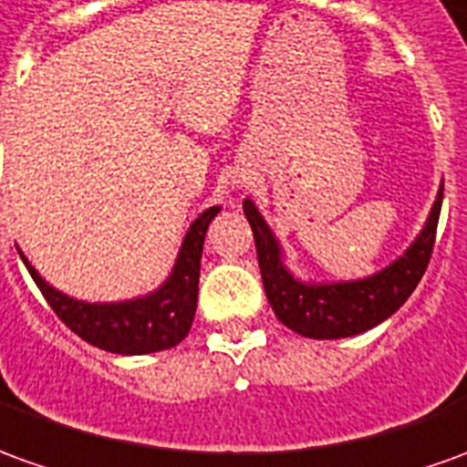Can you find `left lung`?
Masks as SVG:
<instances>
[{"instance_id":"left-lung-1","label":"left lung","mask_w":467,"mask_h":467,"mask_svg":"<svg viewBox=\"0 0 467 467\" xmlns=\"http://www.w3.org/2000/svg\"><path fill=\"white\" fill-rule=\"evenodd\" d=\"M440 208H442V188L437 192V201L422 234L407 249V254L400 256L394 265H389L384 272L358 282L305 285L297 282L287 272V266L282 265L279 244L272 236L262 213L256 211V205L252 201H244V213L254 231L266 300L275 315L289 330L317 340L358 336L384 323L389 315L397 313L407 302L430 265Z\"/></svg>"}]
</instances>
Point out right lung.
Returning <instances> with one entry per match:
<instances>
[{
	"mask_svg": "<svg viewBox=\"0 0 467 467\" xmlns=\"http://www.w3.org/2000/svg\"><path fill=\"white\" fill-rule=\"evenodd\" d=\"M221 205L202 211L182 241L178 265L162 287L130 302L111 305H91L67 297L56 287H50L35 266L22 256L27 272L40 287L53 313L66 323L76 336L88 340L96 348L124 356H141L178 346L191 333L195 307H198V276H201L202 239L208 223L213 221Z\"/></svg>",
	"mask_w": 467,
	"mask_h": 467,
	"instance_id": "add662e5",
	"label": "right lung"
}]
</instances>
